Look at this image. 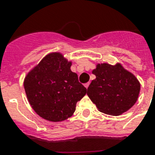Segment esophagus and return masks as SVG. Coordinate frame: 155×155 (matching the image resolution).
<instances>
[{
	"mask_svg": "<svg viewBox=\"0 0 155 155\" xmlns=\"http://www.w3.org/2000/svg\"><path fill=\"white\" fill-rule=\"evenodd\" d=\"M89 84H90L89 82L86 83V84H84V87H86V88H87V87H88V86H89Z\"/></svg>",
	"mask_w": 155,
	"mask_h": 155,
	"instance_id": "34e87169",
	"label": "esophagus"
}]
</instances>
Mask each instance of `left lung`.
<instances>
[{
  "instance_id": "1",
  "label": "left lung",
  "mask_w": 155,
  "mask_h": 155,
  "mask_svg": "<svg viewBox=\"0 0 155 155\" xmlns=\"http://www.w3.org/2000/svg\"><path fill=\"white\" fill-rule=\"evenodd\" d=\"M92 73L96 79L87 87V94L100 112L119 116L134 105L141 84L121 63H97Z\"/></svg>"
}]
</instances>
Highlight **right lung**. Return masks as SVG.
Masks as SVG:
<instances>
[{"label":"right lung","mask_w":155,"mask_h":155,"mask_svg":"<svg viewBox=\"0 0 155 155\" xmlns=\"http://www.w3.org/2000/svg\"><path fill=\"white\" fill-rule=\"evenodd\" d=\"M71 64L62 53L51 52L25 75L23 84L28 101L45 120L58 122L71 117L87 92L71 70Z\"/></svg>","instance_id":"1"}]
</instances>
